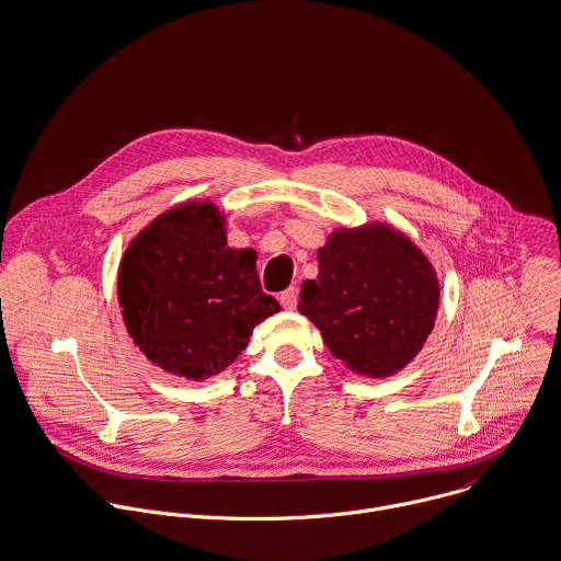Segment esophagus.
Segmentation results:
<instances>
[{"mask_svg": "<svg viewBox=\"0 0 561 561\" xmlns=\"http://www.w3.org/2000/svg\"><path fill=\"white\" fill-rule=\"evenodd\" d=\"M279 304L284 310H295L297 308V290L295 288H288L279 295Z\"/></svg>", "mask_w": 561, "mask_h": 561, "instance_id": "esophagus-1", "label": "esophagus"}]
</instances>
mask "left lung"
<instances>
[{
	"label": "left lung",
	"mask_w": 561,
	"mask_h": 561,
	"mask_svg": "<svg viewBox=\"0 0 561 561\" xmlns=\"http://www.w3.org/2000/svg\"><path fill=\"white\" fill-rule=\"evenodd\" d=\"M319 275L301 286L299 312L350 371L389 378L424 347L439 310L437 271L389 222L339 227L317 251Z\"/></svg>",
	"instance_id": "8db88e82"
}]
</instances>
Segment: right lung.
<instances>
[{"mask_svg":"<svg viewBox=\"0 0 561 561\" xmlns=\"http://www.w3.org/2000/svg\"><path fill=\"white\" fill-rule=\"evenodd\" d=\"M253 249L227 244V216L211 201L179 203L150 220L117 268L128 336L159 369L203 382L249 345L253 328L279 312L264 295Z\"/></svg>","mask_w":561,"mask_h":561,"instance_id":"add662e5","label":"right lung"}]
</instances>
